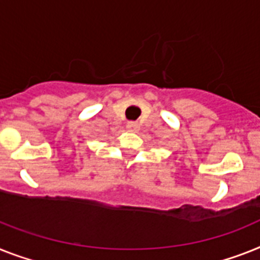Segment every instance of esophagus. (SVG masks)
<instances>
[{"label":"esophagus","mask_w":260,"mask_h":260,"mask_svg":"<svg viewBox=\"0 0 260 260\" xmlns=\"http://www.w3.org/2000/svg\"><path fill=\"white\" fill-rule=\"evenodd\" d=\"M126 127H127L128 132H138L139 125H138V123H137V122L130 121V122H127V125H126Z\"/></svg>","instance_id":"34e87169"}]
</instances>
